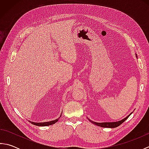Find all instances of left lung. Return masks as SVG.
<instances>
[{
  "mask_svg": "<svg viewBox=\"0 0 149 149\" xmlns=\"http://www.w3.org/2000/svg\"><path fill=\"white\" fill-rule=\"evenodd\" d=\"M137 57V54H136ZM132 113H131L129 115L126 116L125 118H124L123 119H122V120H120V121L118 122H102V123H99V122H93L92 120H91L90 119H88L90 120V122H91V123H93V124L98 125V126H100V127H107V128H115L118 127L120 125H121L123 122H124L126 120H127L129 116H130Z\"/></svg>",
  "mask_w": 149,
  "mask_h": 149,
  "instance_id": "8db88e82",
  "label": "left lung"
}]
</instances>
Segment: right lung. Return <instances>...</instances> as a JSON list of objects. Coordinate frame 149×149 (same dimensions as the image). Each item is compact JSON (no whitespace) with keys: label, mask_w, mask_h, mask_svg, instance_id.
I'll return each mask as SVG.
<instances>
[{"label":"right lung","mask_w":149,"mask_h":149,"mask_svg":"<svg viewBox=\"0 0 149 149\" xmlns=\"http://www.w3.org/2000/svg\"><path fill=\"white\" fill-rule=\"evenodd\" d=\"M61 116H60V117H61ZM60 117H59L58 119L54 120H52V121L46 122H33L29 121V122H31V123H32V124L37 125V126H49V125H50L54 124L56 122H57L58 121Z\"/></svg>","instance_id":"1"}]
</instances>
